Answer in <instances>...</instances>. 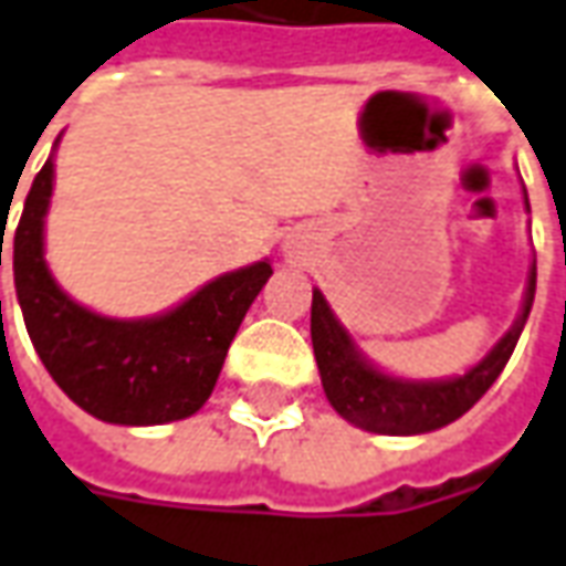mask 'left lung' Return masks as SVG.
<instances>
[{"label": "left lung", "mask_w": 566, "mask_h": 566, "mask_svg": "<svg viewBox=\"0 0 566 566\" xmlns=\"http://www.w3.org/2000/svg\"><path fill=\"white\" fill-rule=\"evenodd\" d=\"M533 294H536V266L530 269L517 322L474 368H468L459 378L406 380L384 375L380 368L368 363L356 349L347 328L334 318L322 291H313V318H310L313 353L334 412L347 418L356 428L390 433V437H412V433H428V430L452 424L502 375V368L517 347V337L524 332L526 315L533 310Z\"/></svg>", "instance_id": "1"}]
</instances>
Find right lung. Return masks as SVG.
I'll use <instances>...</instances> for the list:
<instances>
[{"label":"right lung","instance_id":"obj_1","mask_svg":"<svg viewBox=\"0 0 566 566\" xmlns=\"http://www.w3.org/2000/svg\"><path fill=\"white\" fill-rule=\"evenodd\" d=\"M52 186L49 157L27 191L11 251L14 291L42 365L83 412L107 424L145 428L195 415L213 394L238 325L272 275L269 260L219 275L170 313L107 318L67 297L49 272L42 229Z\"/></svg>","mask_w":566,"mask_h":566}]
</instances>
